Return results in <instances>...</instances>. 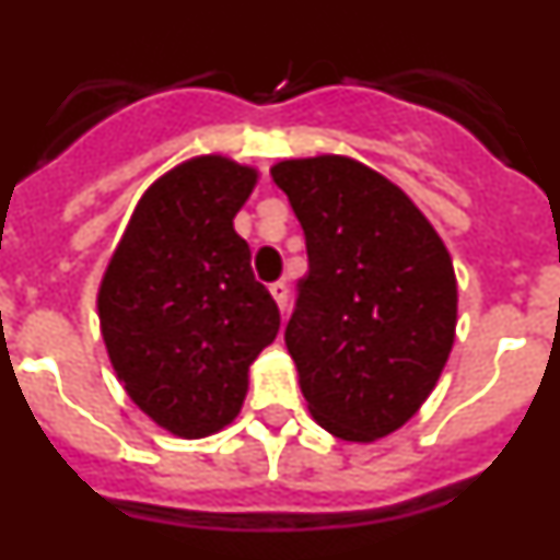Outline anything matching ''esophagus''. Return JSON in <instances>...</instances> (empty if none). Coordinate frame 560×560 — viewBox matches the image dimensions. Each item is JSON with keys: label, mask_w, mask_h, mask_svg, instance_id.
<instances>
[{"label": "esophagus", "mask_w": 560, "mask_h": 560, "mask_svg": "<svg viewBox=\"0 0 560 560\" xmlns=\"http://www.w3.org/2000/svg\"><path fill=\"white\" fill-rule=\"evenodd\" d=\"M271 296H275L277 308H280V314H285V308H289V285L283 283V280H277V283L269 285Z\"/></svg>", "instance_id": "obj_1"}]
</instances>
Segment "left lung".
<instances>
[{
  "mask_svg": "<svg viewBox=\"0 0 560 560\" xmlns=\"http://www.w3.org/2000/svg\"><path fill=\"white\" fill-rule=\"evenodd\" d=\"M271 179L308 249L285 328L308 412L348 443L387 438L423 407L452 353V255L407 192L350 156L283 160Z\"/></svg>",
  "mask_w": 560,
  "mask_h": 560,
  "instance_id": "8db88e82",
  "label": "left lung"
}]
</instances>
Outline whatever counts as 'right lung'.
I'll return each mask as SVG.
<instances>
[{"label": "right lung", "mask_w": 560, "mask_h": 560, "mask_svg": "<svg viewBox=\"0 0 560 560\" xmlns=\"http://www.w3.org/2000/svg\"><path fill=\"white\" fill-rule=\"evenodd\" d=\"M257 171L221 153L192 156L137 201L97 291L106 353L128 398L176 438L237 418L249 364L280 330L232 219Z\"/></svg>", "instance_id": "obj_1"}]
</instances>
